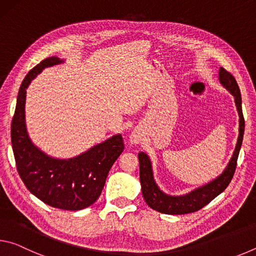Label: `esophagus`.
Returning a JSON list of instances; mask_svg holds the SVG:
<instances>
[{"label":"esophagus","mask_w":256,"mask_h":256,"mask_svg":"<svg viewBox=\"0 0 256 256\" xmlns=\"http://www.w3.org/2000/svg\"><path fill=\"white\" fill-rule=\"evenodd\" d=\"M141 141V136L140 134H138V132H133L132 136H131V144H138V142Z\"/></svg>","instance_id":"34e87169"}]
</instances>
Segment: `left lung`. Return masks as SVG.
<instances>
[{"mask_svg":"<svg viewBox=\"0 0 256 256\" xmlns=\"http://www.w3.org/2000/svg\"><path fill=\"white\" fill-rule=\"evenodd\" d=\"M219 80L222 84L230 94L235 97V104L240 115V136H238L237 144L234 154L229 162L226 170L220 176L216 177L210 183L201 186L196 190H192L185 196H172L164 193L160 190L156 184L152 174V167H151V162L148 156L144 152L138 154V162H140V182L142 188V196L151 209L166 214H185L196 212L206 206L208 203H210L216 196H218L220 193L226 190L227 186L230 183L234 174L236 170V164L238 154L242 142V136H244V128H245V120L242 116V97L240 86H238L235 78L232 76V73L224 70V68H220L219 70Z\"/></svg>","mask_w":256,"mask_h":256,"instance_id":"obj_1","label":"left lung"}]
</instances>
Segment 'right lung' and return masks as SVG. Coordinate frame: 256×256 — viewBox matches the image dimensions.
Instances as JSON below:
<instances>
[{
  "label": "right lung",
  "mask_w": 256,
  "mask_h": 256,
  "mask_svg": "<svg viewBox=\"0 0 256 256\" xmlns=\"http://www.w3.org/2000/svg\"><path fill=\"white\" fill-rule=\"evenodd\" d=\"M63 63L48 58L30 70L19 89L11 124V142L20 178L30 192L46 204L76 211L100 196L112 164L124 150L120 134L70 159H56L42 152L29 138L24 122L26 89L45 68Z\"/></svg>",
  "instance_id": "right-lung-1"
}]
</instances>
